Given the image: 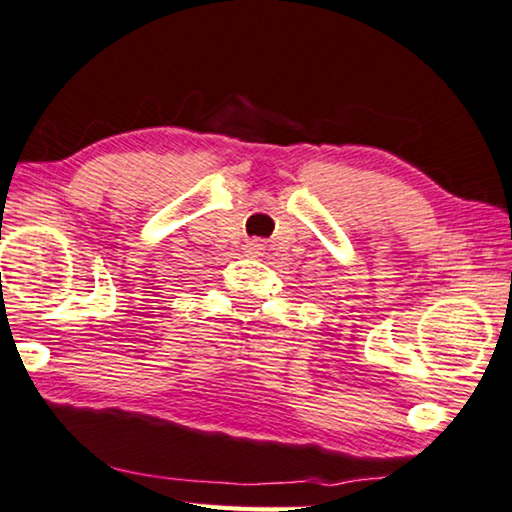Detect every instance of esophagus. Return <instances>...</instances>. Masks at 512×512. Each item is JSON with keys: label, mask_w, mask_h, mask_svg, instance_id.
<instances>
[{"label": "esophagus", "mask_w": 512, "mask_h": 512, "mask_svg": "<svg viewBox=\"0 0 512 512\" xmlns=\"http://www.w3.org/2000/svg\"><path fill=\"white\" fill-rule=\"evenodd\" d=\"M245 248H248V252H250V255H260V250H262V243L252 241V243H248V245H245Z\"/></svg>", "instance_id": "obj_1"}]
</instances>
